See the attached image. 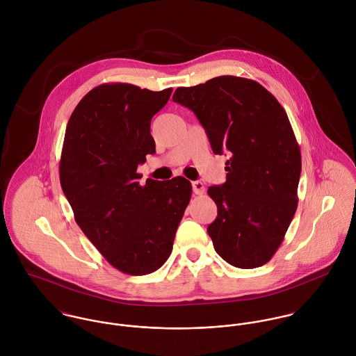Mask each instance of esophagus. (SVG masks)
Returning <instances> with one entry per match:
<instances>
[{
  "label": "esophagus",
  "mask_w": 356,
  "mask_h": 356,
  "mask_svg": "<svg viewBox=\"0 0 356 356\" xmlns=\"http://www.w3.org/2000/svg\"><path fill=\"white\" fill-rule=\"evenodd\" d=\"M192 188H193V193L195 195H203L204 192H205V188H204V184L202 181L192 182Z\"/></svg>",
  "instance_id": "34e87169"
}]
</instances>
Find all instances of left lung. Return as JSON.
I'll use <instances>...</instances> for the list:
<instances>
[{"mask_svg":"<svg viewBox=\"0 0 356 356\" xmlns=\"http://www.w3.org/2000/svg\"><path fill=\"white\" fill-rule=\"evenodd\" d=\"M197 116L215 154L229 153L226 182L209 186L218 207L207 232L229 264L254 268L278 247L298 208L302 156L288 115L252 79L223 75L172 96Z\"/></svg>","mask_w":356,"mask_h":356,"instance_id":"1","label":"left lung"}]
</instances>
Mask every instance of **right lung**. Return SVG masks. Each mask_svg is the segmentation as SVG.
Returning <instances> with one entry per match:
<instances>
[{
    "instance_id": "add662e5",
    "label": "right lung",
    "mask_w": 356,
    "mask_h": 356,
    "mask_svg": "<svg viewBox=\"0 0 356 356\" xmlns=\"http://www.w3.org/2000/svg\"><path fill=\"white\" fill-rule=\"evenodd\" d=\"M171 92L100 85L76 105L64 136L60 184L75 222L109 264L130 275L164 264L192 196L184 177L143 186L137 172L156 152L151 120Z\"/></svg>"
}]
</instances>
